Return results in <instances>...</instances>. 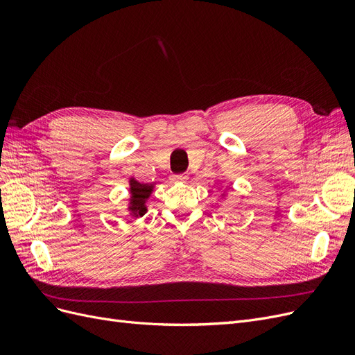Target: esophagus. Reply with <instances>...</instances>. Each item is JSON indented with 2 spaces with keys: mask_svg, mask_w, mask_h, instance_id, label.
Instances as JSON below:
<instances>
[{
  "mask_svg": "<svg viewBox=\"0 0 355 355\" xmlns=\"http://www.w3.org/2000/svg\"><path fill=\"white\" fill-rule=\"evenodd\" d=\"M188 176L185 175H173L171 176V182H187Z\"/></svg>",
  "mask_w": 355,
  "mask_h": 355,
  "instance_id": "34e87169",
  "label": "esophagus"
}]
</instances>
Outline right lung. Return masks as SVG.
Returning <instances> with one entry per match:
<instances>
[{
    "label": "right lung",
    "instance_id": "obj_1",
    "mask_svg": "<svg viewBox=\"0 0 355 355\" xmlns=\"http://www.w3.org/2000/svg\"><path fill=\"white\" fill-rule=\"evenodd\" d=\"M154 189V185H148V184H141L136 179H130V206H128V210H130V214L133 218L144 216L146 213V200L151 196V192Z\"/></svg>",
    "mask_w": 355,
    "mask_h": 355
}]
</instances>
